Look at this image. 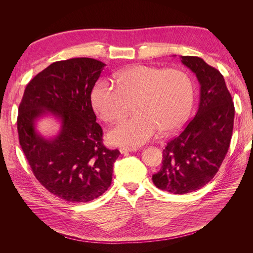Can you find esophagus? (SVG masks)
I'll return each instance as SVG.
<instances>
[{
  "instance_id": "1",
  "label": "esophagus",
  "mask_w": 253,
  "mask_h": 253,
  "mask_svg": "<svg viewBox=\"0 0 253 253\" xmlns=\"http://www.w3.org/2000/svg\"><path fill=\"white\" fill-rule=\"evenodd\" d=\"M121 154H126V153H128V152H136V149H131V148H126V147H122L119 149Z\"/></svg>"
}]
</instances>
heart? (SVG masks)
<instances>
[{
  "label": "heart",
  "instance_id": "1",
  "mask_svg": "<svg viewBox=\"0 0 253 253\" xmlns=\"http://www.w3.org/2000/svg\"><path fill=\"white\" fill-rule=\"evenodd\" d=\"M116 86L100 80L91 90L94 110L105 122L124 118L133 102L134 116L113 127L110 142L139 147L158 129L168 133L179 127L192 108L194 90L189 75L177 68L135 65L117 73Z\"/></svg>",
  "mask_w": 253,
  "mask_h": 253
}]
</instances>
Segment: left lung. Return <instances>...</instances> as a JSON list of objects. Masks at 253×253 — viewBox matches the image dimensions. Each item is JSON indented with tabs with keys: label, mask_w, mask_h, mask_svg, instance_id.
Wrapping results in <instances>:
<instances>
[{
	"label": "left lung",
	"mask_w": 253,
	"mask_h": 253,
	"mask_svg": "<svg viewBox=\"0 0 253 253\" xmlns=\"http://www.w3.org/2000/svg\"><path fill=\"white\" fill-rule=\"evenodd\" d=\"M192 71L200 89L195 117L167 143L163 166L152 176L154 185L173 194H186L207 185L225 159L233 131L234 105L225 79L202 58L180 56Z\"/></svg>",
	"instance_id": "left-lung-1"
}]
</instances>
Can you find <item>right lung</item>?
Listing matches in <instances>:
<instances>
[{"mask_svg":"<svg viewBox=\"0 0 253 253\" xmlns=\"http://www.w3.org/2000/svg\"><path fill=\"white\" fill-rule=\"evenodd\" d=\"M104 66L91 58L53 62L30 80L19 106V141L30 168L42 186L66 202L88 203L102 195L120 155L102 144L90 101ZM46 116L60 122L50 137L36 129Z\"/></svg>","mask_w":253,"mask_h":253,"instance_id":"right-lung-1","label":"right lung"}]
</instances>
